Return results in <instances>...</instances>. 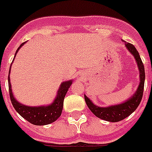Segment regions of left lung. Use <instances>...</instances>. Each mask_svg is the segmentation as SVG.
Masks as SVG:
<instances>
[{
	"label": "left lung",
	"instance_id": "obj_1",
	"mask_svg": "<svg viewBox=\"0 0 152 152\" xmlns=\"http://www.w3.org/2000/svg\"><path fill=\"white\" fill-rule=\"evenodd\" d=\"M125 44L128 50L131 52L132 55H134V58H136L138 68H139V71H140V82L139 86H138L136 93L134 94L133 97H131L130 99L127 100L124 103H122L121 104H118V105L110 106L108 108H101V107H98V106L94 104L91 102V100L89 99L87 97H86V95H84L85 102L87 103V105L88 106L90 110L93 112L96 116L105 121H109V122H113V123L123 120L136 110L138 105L140 104V102H141L143 92H144V80H145L144 64L141 61L140 55L137 50L136 48L130 43L125 42Z\"/></svg>",
	"mask_w": 152,
	"mask_h": 152
}]
</instances>
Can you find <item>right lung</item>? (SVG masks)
Returning a JSON list of instances; mask_svg holds the SVG:
<instances>
[{"instance_id": "1", "label": "right lung", "mask_w": 152, "mask_h": 152, "mask_svg": "<svg viewBox=\"0 0 152 152\" xmlns=\"http://www.w3.org/2000/svg\"><path fill=\"white\" fill-rule=\"evenodd\" d=\"M25 44L23 43L19 48L17 49L16 53L18 52L19 48ZM15 53V55H16ZM10 73V70H9ZM72 84V81H66L61 83V87L59 88L57 97L55 98V102H53L50 105L46 106V107H29L20 104L15 99L14 96L12 94V87H11V83H10L9 75H8V89H9L10 99L12 102V104L16 112L20 115L21 116L23 117L25 119H26L28 122L37 126L48 125L50 123L55 122V120L58 119L62 112L63 108V102L65 96L67 93L68 90Z\"/></svg>"}]
</instances>
